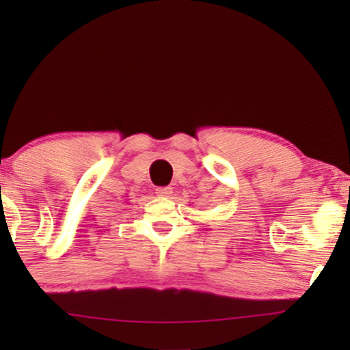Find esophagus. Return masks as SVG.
<instances>
[{"label":"esophagus","instance_id":"34e87169","mask_svg":"<svg viewBox=\"0 0 350 350\" xmlns=\"http://www.w3.org/2000/svg\"><path fill=\"white\" fill-rule=\"evenodd\" d=\"M172 193H174V191H172L170 186H162V188L156 189V194L159 196V198H170Z\"/></svg>","mask_w":350,"mask_h":350}]
</instances>
